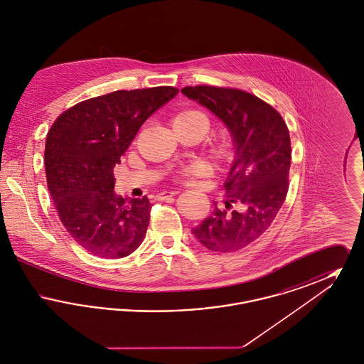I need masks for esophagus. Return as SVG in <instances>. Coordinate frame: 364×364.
<instances>
[{
  "label": "esophagus",
  "mask_w": 364,
  "mask_h": 364,
  "mask_svg": "<svg viewBox=\"0 0 364 364\" xmlns=\"http://www.w3.org/2000/svg\"><path fill=\"white\" fill-rule=\"evenodd\" d=\"M178 193V191H169V192H161V193H156V200H165L168 198H172L176 196Z\"/></svg>",
  "instance_id": "34e87169"
}]
</instances>
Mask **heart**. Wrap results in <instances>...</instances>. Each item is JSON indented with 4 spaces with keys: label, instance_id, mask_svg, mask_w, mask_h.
<instances>
[{
    "label": "heart",
    "instance_id": "heart-1",
    "mask_svg": "<svg viewBox=\"0 0 364 364\" xmlns=\"http://www.w3.org/2000/svg\"><path fill=\"white\" fill-rule=\"evenodd\" d=\"M190 120H198V122H202L206 129L208 127V120L205 113L199 112V110H186V112H181L178 113L176 117H174L173 122H190ZM230 150H232V146L228 140H221L215 144L214 147V151L220 156H228L230 154ZM208 172V166L203 162H193L191 165H187L181 169H178L177 172V178L181 180V181H192L195 177L198 176H203Z\"/></svg>",
    "mask_w": 364,
    "mask_h": 364
}]
</instances>
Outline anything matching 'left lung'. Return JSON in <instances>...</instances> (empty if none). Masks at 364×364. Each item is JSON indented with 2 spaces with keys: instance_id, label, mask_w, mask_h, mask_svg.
<instances>
[{
  "instance_id": "1",
  "label": "left lung",
  "mask_w": 364,
  "mask_h": 364,
  "mask_svg": "<svg viewBox=\"0 0 364 364\" xmlns=\"http://www.w3.org/2000/svg\"><path fill=\"white\" fill-rule=\"evenodd\" d=\"M181 91L225 122L236 143V159L224 184L225 208H214L192 233L210 251H240L266 233L287 198L288 127L272 105L239 88L202 85Z\"/></svg>"
}]
</instances>
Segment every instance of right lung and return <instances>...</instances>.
Here are the masks:
<instances>
[{
    "instance_id": "add662e5",
    "label": "right lung",
    "mask_w": 364,
    "mask_h": 364,
    "mask_svg": "<svg viewBox=\"0 0 364 364\" xmlns=\"http://www.w3.org/2000/svg\"><path fill=\"white\" fill-rule=\"evenodd\" d=\"M178 88L120 90L70 106L53 122L45 146L48 188L70 237L90 254L117 259L132 254L150 223L147 196L114 195L113 169L139 128Z\"/></svg>"
}]
</instances>
